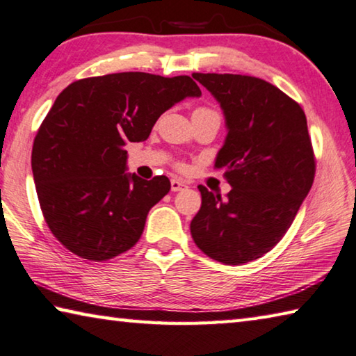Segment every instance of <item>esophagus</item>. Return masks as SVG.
<instances>
[{"label":"esophagus","instance_id":"obj_1","mask_svg":"<svg viewBox=\"0 0 356 356\" xmlns=\"http://www.w3.org/2000/svg\"><path fill=\"white\" fill-rule=\"evenodd\" d=\"M185 182H182V180H179V179H172L171 180V190L172 191H180V190H184L185 188Z\"/></svg>","mask_w":356,"mask_h":356}]
</instances>
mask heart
Listing matches in <instances>:
<instances>
[{"label":"heart","instance_id":"obj_1","mask_svg":"<svg viewBox=\"0 0 356 356\" xmlns=\"http://www.w3.org/2000/svg\"><path fill=\"white\" fill-rule=\"evenodd\" d=\"M197 110H207V108H197Z\"/></svg>","mask_w":356,"mask_h":356}]
</instances>
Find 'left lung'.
<instances>
[{
    "label": "left lung",
    "mask_w": 356,
    "mask_h": 356,
    "mask_svg": "<svg viewBox=\"0 0 356 356\" xmlns=\"http://www.w3.org/2000/svg\"><path fill=\"white\" fill-rule=\"evenodd\" d=\"M220 102L227 136L215 168L232 186L221 200L200 185L190 231L204 254L240 265L284 237L314 182L316 159L303 108L272 83L250 75L193 74Z\"/></svg>",
    "instance_id": "8db88e82"
}]
</instances>
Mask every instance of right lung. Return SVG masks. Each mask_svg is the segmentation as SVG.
Segmentation results:
<instances>
[{"label":"right lung","instance_id":"add662e5","mask_svg":"<svg viewBox=\"0 0 356 356\" xmlns=\"http://www.w3.org/2000/svg\"><path fill=\"white\" fill-rule=\"evenodd\" d=\"M201 89L188 75L120 72L69 84L34 138L31 168L39 204L65 248L102 262L130 250L170 179L125 172L127 143L146 141L154 124Z\"/></svg>","mask_w":356,"mask_h":356}]
</instances>
